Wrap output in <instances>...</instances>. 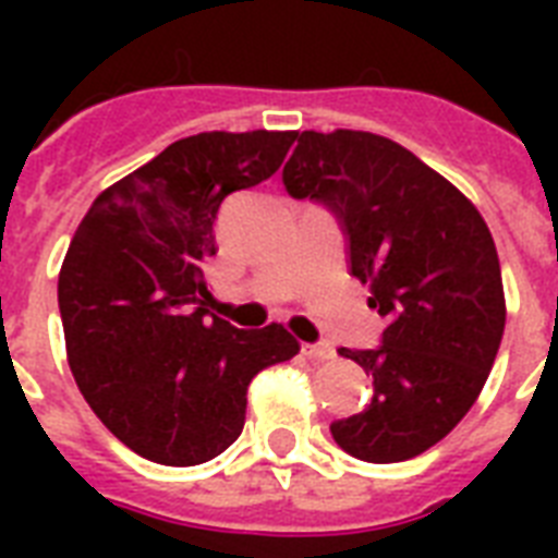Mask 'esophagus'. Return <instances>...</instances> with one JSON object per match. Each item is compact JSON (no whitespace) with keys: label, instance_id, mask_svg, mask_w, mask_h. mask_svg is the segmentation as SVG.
Here are the masks:
<instances>
[{"label":"esophagus","instance_id":"obj_1","mask_svg":"<svg viewBox=\"0 0 558 558\" xmlns=\"http://www.w3.org/2000/svg\"><path fill=\"white\" fill-rule=\"evenodd\" d=\"M304 356L313 359V362H327V359L336 356V350L330 344H304Z\"/></svg>","mask_w":558,"mask_h":558}]
</instances>
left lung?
<instances>
[{
    "label": "left lung",
    "instance_id": "left-lung-1",
    "mask_svg": "<svg viewBox=\"0 0 558 558\" xmlns=\"http://www.w3.org/2000/svg\"><path fill=\"white\" fill-rule=\"evenodd\" d=\"M283 185L341 219L350 275L385 318L381 348L339 350L371 373L373 399L330 425L332 440L367 463L423 454L475 405L501 348V263L484 217L402 144L362 130L301 133Z\"/></svg>",
    "mask_w": 558,
    "mask_h": 558
}]
</instances>
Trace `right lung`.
I'll return each mask as SVG.
<instances>
[{"mask_svg":"<svg viewBox=\"0 0 558 558\" xmlns=\"http://www.w3.org/2000/svg\"><path fill=\"white\" fill-rule=\"evenodd\" d=\"M298 133L179 138L92 202L57 301L83 399L135 454L196 466L240 437L245 390L301 344L283 324L236 330L208 313L205 260L228 193L260 185Z\"/></svg>","mask_w":558,"mask_h":558,"instance_id":"1","label":"right lung"}]
</instances>
